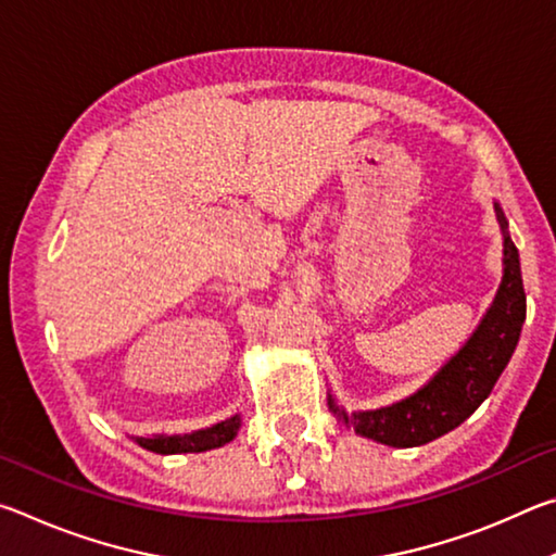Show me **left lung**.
I'll return each instance as SVG.
<instances>
[{
	"label": "left lung",
	"mask_w": 556,
	"mask_h": 556,
	"mask_svg": "<svg viewBox=\"0 0 556 556\" xmlns=\"http://www.w3.org/2000/svg\"><path fill=\"white\" fill-rule=\"evenodd\" d=\"M493 208L503 232V279L493 304L488 306L468 341L417 392L407 394L404 400L378 409L345 412L336 394L328 390V409L341 425L355 429V434L394 448L429 444L464 425L485 402L505 365L510 363L520 341L527 304L520 255L507 232V218L501 203L493 201Z\"/></svg>",
	"instance_id": "8db88e82"
}]
</instances>
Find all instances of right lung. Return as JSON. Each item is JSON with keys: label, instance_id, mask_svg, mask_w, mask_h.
Returning a JSON list of instances; mask_svg holds the SVG:
<instances>
[{"label": "right lung", "instance_id": "1", "mask_svg": "<svg viewBox=\"0 0 556 556\" xmlns=\"http://www.w3.org/2000/svg\"><path fill=\"white\" fill-rule=\"evenodd\" d=\"M242 427L240 414H232V417L218 421V425H211L205 429L188 431V434H154V437H129L135 444H139L147 451H154V454H201V451L220 448L238 437Z\"/></svg>", "mask_w": 556, "mask_h": 556}]
</instances>
